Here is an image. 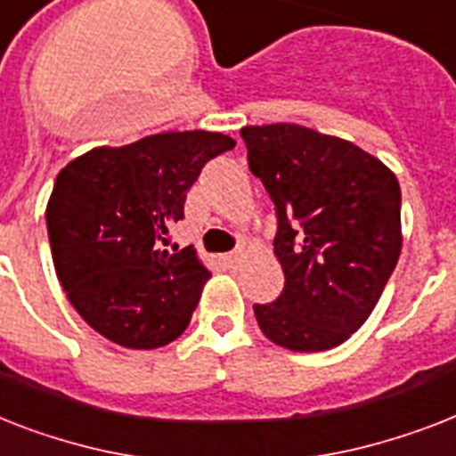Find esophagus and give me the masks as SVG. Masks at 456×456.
<instances>
[{"mask_svg": "<svg viewBox=\"0 0 456 456\" xmlns=\"http://www.w3.org/2000/svg\"><path fill=\"white\" fill-rule=\"evenodd\" d=\"M240 260H243V255H240V250H236V253L224 255V262H227L229 266H236V265H239Z\"/></svg>", "mask_w": 456, "mask_h": 456, "instance_id": "esophagus-1", "label": "esophagus"}]
</instances>
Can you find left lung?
<instances>
[{
	"label": "left lung",
	"mask_w": 456,
	"mask_h": 456,
	"mask_svg": "<svg viewBox=\"0 0 456 456\" xmlns=\"http://www.w3.org/2000/svg\"><path fill=\"white\" fill-rule=\"evenodd\" d=\"M240 138L276 206L286 276L272 305L253 306L257 325L283 349L339 346L368 321L401 255L398 180L349 140L305 126H246Z\"/></svg>",
	"instance_id": "1"
}]
</instances>
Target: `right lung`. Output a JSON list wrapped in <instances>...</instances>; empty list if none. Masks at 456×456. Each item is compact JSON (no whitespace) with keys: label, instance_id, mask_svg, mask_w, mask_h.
<instances>
[{"label":"right lung","instance_id":"1","mask_svg":"<svg viewBox=\"0 0 456 456\" xmlns=\"http://www.w3.org/2000/svg\"><path fill=\"white\" fill-rule=\"evenodd\" d=\"M222 133H157L95 147L58 173L46 206L53 266L95 332L126 349H159L190 325L210 272L191 246L168 253V227L201 168L234 150Z\"/></svg>","mask_w":456,"mask_h":456}]
</instances>
